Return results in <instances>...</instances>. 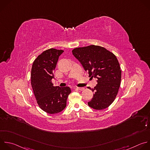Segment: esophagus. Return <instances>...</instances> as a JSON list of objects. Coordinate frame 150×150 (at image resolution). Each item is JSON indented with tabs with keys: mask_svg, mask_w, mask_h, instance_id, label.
<instances>
[{
	"mask_svg": "<svg viewBox=\"0 0 150 150\" xmlns=\"http://www.w3.org/2000/svg\"><path fill=\"white\" fill-rule=\"evenodd\" d=\"M75 88L78 89V90H80V91H83L85 89L84 88H79V87H75Z\"/></svg>",
	"mask_w": 150,
	"mask_h": 150,
	"instance_id": "1",
	"label": "esophagus"
}]
</instances>
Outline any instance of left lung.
<instances>
[{"instance_id": "8db88e82", "label": "left lung", "mask_w": 150, "mask_h": 150, "mask_svg": "<svg viewBox=\"0 0 150 150\" xmlns=\"http://www.w3.org/2000/svg\"><path fill=\"white\" fill-rule=\"evenodd\" d=\"M72 52L89 77L97 78L88 105L97 110L108 107L115 100L121 81V69L116 56L105 47L93 45L75 48Z\"/></svg>"}]
</instances>
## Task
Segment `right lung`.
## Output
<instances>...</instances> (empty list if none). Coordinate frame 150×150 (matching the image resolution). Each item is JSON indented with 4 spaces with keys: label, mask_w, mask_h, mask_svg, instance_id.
<instances>
[{
    "label": "right lung",
    "mask_w": 150,
    "mask_h": 150,
    "mask_svg": "<svg viewBox=\"0 0 150 150\" xmlns=\"http://www.w3.org/2000/svg\"><path fill=\"white\" fill-rule=\"evenodd\" d=\"M63 50L51 48L43 51L33 61L31 69V85L37 104L41 110L54 114L67 106L71 89L68 86H54L52 79L59 57Z\"/></svg>",
    "instance_id": "right-lung-1"
}]
</instances>
